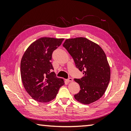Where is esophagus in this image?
Here are the masks:
<instances>
[{"mask_svg":"<svg viewBox=\"0 0 131 131\" xmlns=\"http://www.w3.org/2000/svg\"><path fill=\"white\" fill-rule=\"evenodd\" d=\"M66 81L68 82H72L73 81V79L72 78H69L68 79L66 80Z\"/></svg>","mask_w":131,"mask_h":131,"instance_id":"1","label":"esophagus"}]
</instances>
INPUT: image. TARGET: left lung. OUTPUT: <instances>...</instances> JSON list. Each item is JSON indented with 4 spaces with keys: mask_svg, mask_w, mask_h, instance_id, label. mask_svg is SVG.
I'll return each instance as SVG.
<instances>
[{
    "mask_svg": "<svg viewBox=\"0 0 131 131\" xmlns=\"http://www.w3.org/2000/svg\"><path fill=\"white\" fill-rule=\"evenodd\" d=\"M83 76L74 81L80 90L74 96L80 103L88 105L105 94L110 79V68L104 51L85 37L66 39L63 44Z\"/></svg>",
    "mask_w": 131,
    "mask_h": 131,
    "instance_id": "obj_1",
    "label": "left lung"
}]
</instances>
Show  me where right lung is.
<instances>
[{"label":"right lung","instance_id":"obj_1","mask_svg":"<svg viewBox=\"0 0 131 131\" xmlns=\"http://www.w3.org/2000/svg\"><path fill=\"white\" fill-rule=\"evenodd\" d=\"M64 39L41 37L30 44L21 61V77L28 94L35 101L47 103L53 100L63 79L58 78L51 62L52 54Z\"/></svg>","mask_w":131,"mask_h":131}]
</instances>
